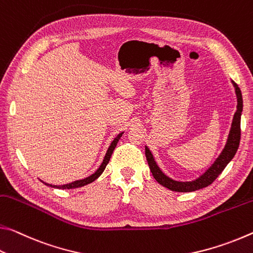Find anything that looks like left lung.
Returning <instances> with one entry per match:
<instances>
[{
    "label": "left lung",
    "mask_w": 253,
    "mask_h": 253,
    "mask_svg": "<svg viewBox=\"0 0 253 253\" xmlns=\"http://www.w3.org/2000/svg\"><path fill=\"white\" fill-rule=\"evenodd\" d=\"M231 83L234 87L235 95H237V111H235L233 120H232L231 129L229 132V135H227L226 143L224 148H223V150L221 151V154L218 155L216 159H215L214 163L211 165L201 176H198L196 179L189 181H180L172 179V178L165 175V172L161 170L159 166L157 165L150 149L146 146V157L149 168H150V171L152 172V176L155 177V179L158 181L160 185H163L164 187L170 189L172 192L179 193L195 192V190L208 187L209 185L212 184L213 181L220 176V173L224 170L227 164L233 159V157L238 151L240 144V136H241V114L243 110V99L239 86L235 84L233 81H231Z\"/></svg>",
    "instance_id": "1"
}]
</instances>
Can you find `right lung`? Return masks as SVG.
<instances>
[{"mask_svg":"<svg viewBox=\"0 0 253 253\" xmlns=\"http://www.w3.org/2000/svg\"><path fill=\"white\" fill-rule=\"evenodd\" d=\"M123 133H124V132H121V133H119V134H118L117 136H115V138L113 139V141L111 142L109 149H107L106 154H105V156H104V159H103L101 166H99V167L97 168V170L95 171L94 173H92V175H90V176L86 177V178H83V179H80V180L72 181V183H68V184H65V185H52V184L44 183V181H43V180H41V179H40V180L42 181V183H43L44 185L50 186V187L58 188V189H73V188L83 187V186H85V185H87V184H90V183H92V181H94L95 179H97V178L102 175L103 171H104V169H105V167H106V165L109 164L111 156H112V154H113L114 149H115V147H117V144H118V142H119V140H120V138H121Z\"/></svg>","mask_w":253,"mask_h":253,"instance_id":"1","label":"right lung"}]
</instances>
